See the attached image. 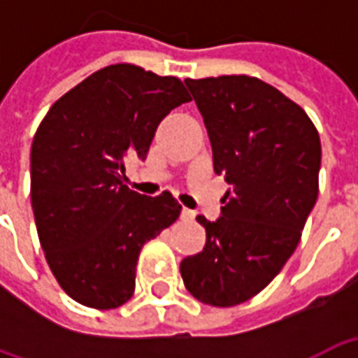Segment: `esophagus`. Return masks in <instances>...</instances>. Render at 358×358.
I'll return each mask as SVG.
<instances>
[{"label": "esophagus", "instance_id": "34e87169", "mask_svg": "<svg viewBox=\"0 0 358 358\" xmlns=\"http://www.w3.org/2000/svg\"><path fill=\"white\" fill-rule=\"evenodd\" d=\"M180 218H182V220H186V222H192V220H195V213L192 209H186V207H184Z\"/></svg>", "mask_w": 358, "mask_h": 358}]
</instances>
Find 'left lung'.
Wrapping results in <instances>:
<instances>
[{
  "label": "left lung",
  "instance_id": "obj_1",
  "mask_svg": "<svg viewBox=\"0 0 358 358\" xmlns=\"http://www.w3.org/2000/svg\"><path fill=\"white\" fill-rule=\"evenodd\" d=\"M209 132L215 172L232 186L201 253L180 274L195 299L234 307L284 268L318 197L320 136L299 105L255 76L186 78Z\"/></svg>",
  "mask_w": 358,
  "mask_h": 358
}]
</instances>
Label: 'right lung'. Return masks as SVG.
I'll return each instance as SVG.
<instances>
[{"mask_svg":"<svg viewBox=\"0 0 358 358\" xmlns=\"http://www.w3.org/2000/svg\"><path fill=\"white\" fill-rule=\"evenodd\" d=\"M187 101L176 76L118 63L69 90L38 126L30 151L38 238L59 285L80 305H124L141 248L180 217L171 192L148 197L126 186L124 163L145 159L159 122Z\"/></svg>","mask_w":358,"mask_h":358,"instance_id":"right-lung-1","label":"right lung"}]
</instances>
